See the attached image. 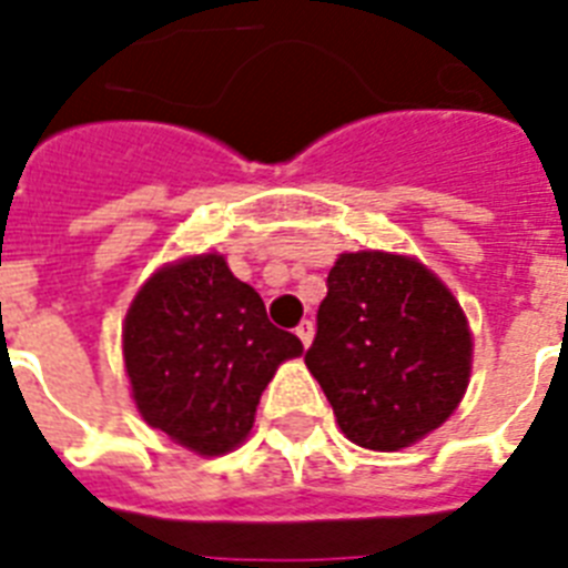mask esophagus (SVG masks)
I'll list each match as a JSON object with an SVG mask.
<instances>
[{"mask_svg":"<svg viewBox=\"0 0 568 568\" xmlns=\"http://www.w3.org/2000/svg\"><path fill=\"white\" fill-rule=\"evenodd\" d=\"M294 332H297V338L303 341V347H308L312 338H315V324H312V321H300V326Z\"/></svg>","mask_w":568,"mask_h":568,"instance_id":"obj_1","label":"esophagus"}]
</instances>
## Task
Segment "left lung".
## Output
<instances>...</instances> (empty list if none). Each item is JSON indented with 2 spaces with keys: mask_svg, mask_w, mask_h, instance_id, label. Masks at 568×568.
<instances>
[{
  "mask_svg": "<svg viewBox=\"0 0 568 568\" xmlns=\"http://www.w3.org/2000/svg\"><path fill=\"white\" fill-rule=\"evenodd\" d=\"M306 367L353 444L396 452L458 408L473 335L458 300L423 262L341 253L326 276Z\"/></svg>",
  "mask_w": 568,
  "mask_h": 568,
  "instance_id": "8db88e82",
  "label": "left lung"
}]
</instances>
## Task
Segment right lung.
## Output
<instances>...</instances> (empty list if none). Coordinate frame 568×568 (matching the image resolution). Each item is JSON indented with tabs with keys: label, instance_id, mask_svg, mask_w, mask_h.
Returning a JSON list of instances; mask_svg holds the SVG:
<instances>
[{
	"label": "right lung",
	"instance_id": "right-lung-1",
	"mask_svg": "<svg viewBox=\"0 0 568 568\" xmlns=\"http://www.w3.org/2000/svg\"><path fill=\"white\" fill-rule=\"evenodd\" d=\"M133 403L149 426L197 455H224L251 435L262 390L303 353L219 253L156 271L122 326Z\"/></svg>",
	"mask_w": 568,
	"mask_h": 568
}]
</instances>
